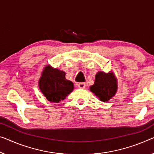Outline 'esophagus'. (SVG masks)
Here are the masks:
<instances>
[{"label": "esophagus", "mask_w": 154, "mask_h": 154, "mask_svg": "<svg viewBox=\"0 0 154 154\" xmlns=\"http://www.w3.org/2000/svg\"><path fill=\"white\" fill-rule=\"evenodd\" d=\"M77 86H78V88H79L84 89V88H85V87H86V84L83 83V82H82V83L78 84Z\"/></svg>", "instance_id": "obj_1"}]
</instances>
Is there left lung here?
Wrapping results in <instances>:
<instances>
[{
  "mask_svg": "<svg viewBox=\"0 0 154 154\" xmlns=\"http://www.w3.org/2000/svg\"><path fill=\"white\" fill-rule=\"evenodd\" d=\"M90 89L100 101L107 102L116 95L118 85L112 73L99 72L95 75V84Z\"/></svg>",
  "mask_w": 154,
  "mask_h": 154,
  "instance_id": "1",
  "label": "left lung"
}]
</instances>
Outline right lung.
I'll use <instances>...</instances> for the list:
<instances>
[{"label": "right lung", "instance_id": "add662e5", "mask_svg": "<svg viewBox=\"0 0 154 154\" xmlns=\"http://www.w3.org/2000/svg\"><path fill=\"white\" fill-rule=\"evenodd\" d=\"M65 75L63 71L54 69L50 66L44 68L38 85L40 90L48 101L58 103L72 91L74 84L66 79Z\"/></svg>", "mask_w": 154, "mask_h": 154}]
</instances>
